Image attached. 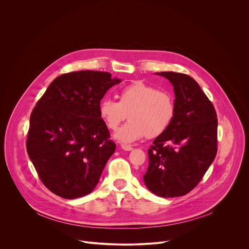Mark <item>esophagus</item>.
<instances>
[{"instance_id":"1","label":"esophagus","mask_w":249,"mask_h":249,"mask_svg":"<svg viewBox=\"0 0 249 249\" xmlns=\"http://www.w3.org/2000/svg\"><path fill=\"white\" fill-rule=\"evenodd\" d=\"M121 148H122L124 151H132V150H133V148H132L130 145H124V144H122V145H121Z\"/></svg>"}]
</instances>
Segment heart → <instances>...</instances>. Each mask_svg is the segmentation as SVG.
<instances>
[{
    "mask_svg": "<svg viewBox=\"0 0 249 249\" xmlns=\"http://www.w3.org/2000/svg\"><path fill=\"white\" fill-rule=\"evenodd\" d=\"M175 112L172 94L144 81L133 82L121 89L119 101L104 97L98 105L99 117L109 130L117 129L129 113L130 121L114 134L117 141L125 144L147 136H160L171 125Z\"/></svg>",
    "mask_w": 249,
    "mask_h": 249,
    "instance_id": "1",
    "label": "heart"
}]
</instances>
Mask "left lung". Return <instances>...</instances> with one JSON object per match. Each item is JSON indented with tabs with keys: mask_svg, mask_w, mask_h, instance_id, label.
I'll use <instances>...</instances> for the list:
<instances>
[{
	"mask_svg": "<svg viewBox=\"0 0 249 249\" xmlns=\"http://www.w3.org/2000/svg\"><path fill=\"white\" fill-rule=\"evenodd\" d=\"M173 86L176 112L169 128L148 150L146 186L160 197L183 196L203 178L218 152L214 105L197 82L175 72L157 73Z\"/></svg>",
	"mask_w": 249,
	"mask_h": 249,
	"instance_id": "1",
	"label": "left lung"
}]
</instances>
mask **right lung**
I'll list each match as a JSON object with an SVG mask.
<instances>
[{"label": "right lung", "instance_id": "add662e5", "mask_svg": "<svg viewBox=\"0 0 249 249\" xmlns=\"http://www.w3.org/2000/svg\"><path fill=\"white\" fill-rule=\"evenodd\" d=\"M111 74L78 71L57 77L35 104L26 151L52 193L75 199L90 193L115 151L98 105L112 86Z\"/></svg>", "mask_w": 249, "mask_h": 249}]
</instances>
